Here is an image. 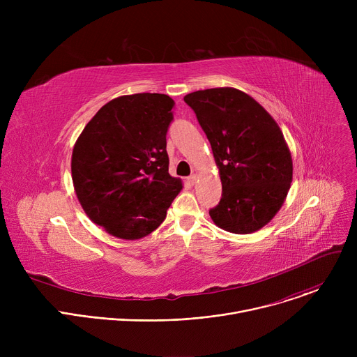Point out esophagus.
Listing matches in <instances>:
<instances>
[{
	"label": "esophagus",
	"instance_id": "34e87169",
	"mask_svg": "<svg viewBox=\"0 0 357 357\" xmlns=\"http://www.w3.org/2000/svg\"><path fill=\"white\" fill-rule=\"evenodd\" d=\"M196 181H197V175H195V174H193V175H190V176L188 178V182H189V183H192V185H195V183H196Z\"/></svg>",
	"mask_w": 357,
	"mask_h": 357
}]
</instances>
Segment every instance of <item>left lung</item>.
Masks as SVG:
<instances>
[{
	"instance_id": "8db88e82",
	"label": "left lung",
	"mask_w": 357,
	"mask_h": 357,
	"mask_svg": "<svg viewBox=\"0 0 357 357\" xmlns=\"http://www.w3.org/2000/svg\"><path fill=\"white\" fill-rule=\"evenodd\" d=\"M213 152L222 199L211 209L213 223L234 234L268 225L287 199L292 157L271 114L234 87L197 90L183 97Z\"/></svg>"
}]
</instances>
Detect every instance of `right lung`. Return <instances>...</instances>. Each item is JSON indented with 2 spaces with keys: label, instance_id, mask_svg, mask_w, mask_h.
Here are the masks:
<instances>
[{
  "label": "right lung",
  "instance_id": "add662e5",
  "mask_svg": "<svg viewBox=\"0 0 357 357\" xmlns=\"http://www.w3.org/2000/svg\"><path fill=\"white\" fill-rule=\"evenodd\" d=\"M174 100L137 93L110 100L86 124L72 152V181L91 222L123 240L151 234L182 190L169 175L167 131Z\"/></svg>",
  "mask_w": 357,
  "mask_h": 357
}]
</instances>
